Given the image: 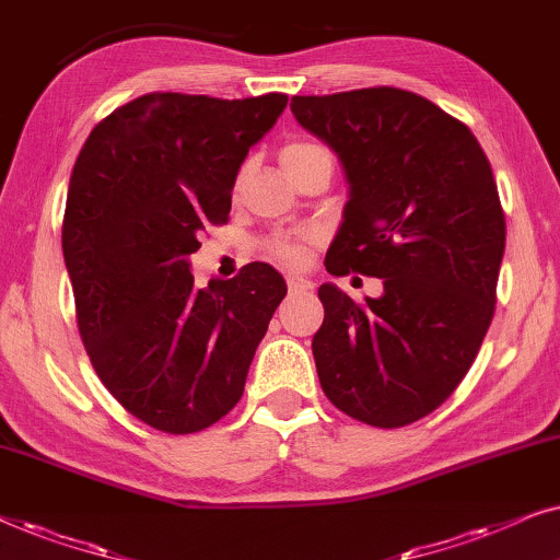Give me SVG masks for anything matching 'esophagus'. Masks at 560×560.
Wrapping results in <instances>:
<instances>
[{
  "instance_id": "1",
  "label": "esophagus",
  "mask_w": 560,
  "mask_h": 560,
  "mask_svg": "<svg viewBox=\"0 0 560 560\" xmlns=\"http://www.w3.org/2000/svg\"><path fill=\"white\" fill-rule=\"evenodd\" d=\"M287 287H289V292H307V289H312V281L304 279V276L289 273L287 276Z\"/></svg>"
}]
</instances>
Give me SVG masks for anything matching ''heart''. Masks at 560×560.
I'll list each match as a JSON object with an SVG mask.
<instances>
[{"instance_id": "obj_1", "label": "heart", "mask_w": 560, "mask_h": 560, "mask_svg": "<svg viewBox=\"0 0 560 560\" xmlns=\"http://www.w3.org/2000/svg\"><path fill=\"white\" fill-rule=\"evenodd\" d=\"M315 148L317 145H312V143H289L284 151H281V163L300 159V155L315 151ZM268 253L287 266H302L304 258H307V237L304 235H276L268 241Z\"/></svg>"}]
</instances>
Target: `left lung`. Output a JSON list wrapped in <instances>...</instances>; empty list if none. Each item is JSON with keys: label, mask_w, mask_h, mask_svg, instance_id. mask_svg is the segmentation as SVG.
Here are the masks:
<instances>
[{"label": "left lung", "mask_w": 560, "mask_h": 560, "mask_svg": "<svg viewBox=\"0 0 560 560\" xmlns=\"http://www.w3.org/2000/svg\"><path fill=\"white\" fill-rule=\"evenodd\" d=\"M292 112L348 182L325 268L384 284L363 304L319 287V384L355 420L401 428L456 392L494 317L506 235L494 174L464 122L405 89L292 96Z\"/></svg>", "instance_id": "8db88e82"}]
</instances>
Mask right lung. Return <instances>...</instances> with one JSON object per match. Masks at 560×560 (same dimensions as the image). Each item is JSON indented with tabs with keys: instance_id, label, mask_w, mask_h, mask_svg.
I'll use <instances>...</instances> for the list:
<instances>
[{
	"instance_id": "1",
	"label": "right lung",
	"mask_w": 560,
	"mask_h": 560,
	"mask_svg": "<svg viewBox=\"0 0 560 560\" xmlns=\"http://www.w3.org/2000/svg\"><path fill=\"white\" fill-rule=\"evenodd\" d=\"M287 94H145L92 130L73 166L63 260L96 376L155 430L210 428L243 397L284 276L248 264L199 289V233L225 222L245 155Z\"/></svg>"
}]
</instances>
